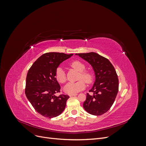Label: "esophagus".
Here are the masks:
<instances>
[{
  "instance_id": "1",
  "label": "esophagus",
  "mask_w": 146,
  "mask_h": 146,
  "mask_svg": "<svg viewBox=\"0 0 146 146\" xmlns=\"http://www.w3.org/2000/svg\"><path fill=\"white\" fill-rule=\"evenodd\" d=\"M77 95V94H69V96L70 97H72V96H76Z\"/></svg>"
}]
</instances>
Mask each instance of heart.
<instances>
[{"label": "heart", "instance_id": "b5f03b06", "mask_svg": "<svg viewBox=\"0 0 146 146\" xmlns=\"http://www.w3.org/2000/svg\"><path fill=\"white\" fill-rule=\"evenodd\" d=\"M70 66L77 71L80 72L79 76V80H81L77 82H69L64 87V91L66 93L72 94H76L85 89L86 87L85 81L87 83L90 84L93 81V74L89 71H85L86 66L83 63L79 61H74L70 63ZM55 78L59 83H63L66 80V74L64 70L59 67L56 69L55 72ZM85 81L84 82L83 80Z\"/></svg>", "mask_w": 146, "mask_h": 146}]
</instances>
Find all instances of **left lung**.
I'll return each mask as SVG.
<instances>
[{"label": "left lung", "mask_w": 146, "mask_h": 146, "mask_svg": "<svg viewBox=\"0 0 146 146\" xmlns=\"http://www.w3.org/2000/svg\"><path fill=\"white\" fill-rule=\"evenodd\" d=\"M88 61L95 73L96 80L83 103L85 111L92 115H102L113 105L119 90V80L116 70L110 61L95 52L76 54Z\"/></svg>", "instance_id": "obj_1"}]
</instances>
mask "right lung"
Listing matches in <instances>:
<instances>
[{
	"label": "right lung",
	"instance_id": "obj_1",
	"mask_svg": "<svg viewBox=\"0 0 146 146\" xmlns=\"http://www.w3.org/2000/svg\"><path fill=\"white\" fill-rule=\"evenodd\" d=\"M72 55L59 52L46 53L29 70L25 93L35 110L43 116L55 117L64 111L69 96L55 95L60 92L55 72L60 63Z\"/></svg>",
	"mask_w": 146,
	"mask_h": 146
}]
</instances>
